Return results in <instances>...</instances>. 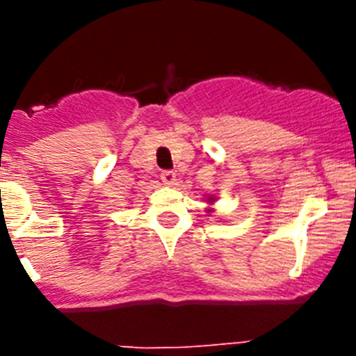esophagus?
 <instances>
[{
    "instance_id": "esophagus-1",
    "label": "esophagus",
    "mask_w": 356,
    "mask_h": 356,
    "mask_svg": "<svg viewBox=\"0 0 356 356\" xmlns=\"http://www.w3.org/2000/svg\"><path fill=\"white\" fill-rule=\"evenodd\" d=\"M160 178H162L163 184H168V185L176 184V172L175 171H162Z\"/></svg>"
}]
</instances>
